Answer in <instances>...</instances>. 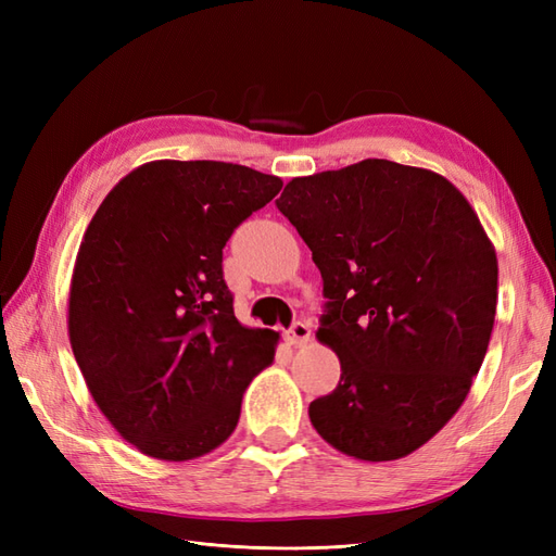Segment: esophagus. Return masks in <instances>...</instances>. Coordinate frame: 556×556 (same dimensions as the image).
Listing matches in <instances>:
<instances>
[{
    "label": "esophagus",
    "instance_id": "34e87169",
    "mask_svg": "<svg viewBox=\"0 0 556 556\" xmlns=\"http://www.w3.org/2000/svg\"><path fill=\"white\" fill-rule=\"evenodd\" d=\"M285 339L292 345H306L311 341V327L304 323H294L288 331H285Z\"/></svg>",
    "mask_w": 556,
    "mask_h": 556
}]
</instances>
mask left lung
<instances>
[{
	"label": "left lung",
	"instance_id": "8db88e82",
	"mask_svg": "<svg viewBox=\"0 0 556 556\" xmlns=\"http://www.w3.org/2000/svg\"><path fill=\"white\" fill-rule=\"evenodd\" d=\"M325 282L317 341L339 387L308 406L315 431L362 462L422 447L464 403L490 345L498 262L454 185L364 160L292 178L276 199Z\"/></svg>",
	"mask_w": 556,
	"mask_h": 556
}]
</instances>
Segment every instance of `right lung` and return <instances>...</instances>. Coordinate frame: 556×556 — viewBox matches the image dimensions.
I'll list each match as a JSON object with an SVG mask.
<instances>
[{"label": "right lung", "mask_w": 556, "mask_h": 556, "mask_svg": "<svg viewBox=\"0 0 556 556\" xmlns=\"http://www.w3.org/2000/svg\"><path fill=\"white\" fill-rule=\"evenodd\" d=\"M282 188L213 160H157L106 194L78 248L70 341L94 403L148 457L188 462L239 425L280 336L233 315L223 248Z\"/></svg>", "instance_id": "1"}]
</instances>
